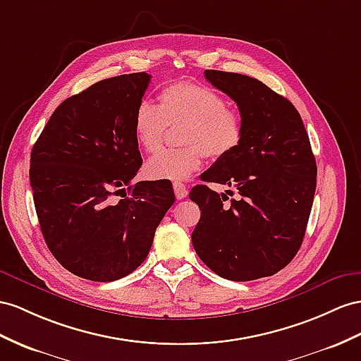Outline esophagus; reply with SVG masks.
Segmentation results:
<instances>
[{
    "label": "esophagus",
    "instance_id": "34e87169",
    "mask_svg": "<svg viewBox=\"0 0 361 361\" xmlns=\"http://www.w3.org/2000/svg\"><path fill=\"white\" fill-rule=\"evenodd\" d=\"M173 192H175V197H177V200H183L186 198L188 195V188L184 186L183 183H173Z\"/></svg>",
    "mask_w": 361,
    "mask_h": 361
}]
</instances>
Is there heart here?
<instances>
[{"label": "heart", "mask_w": 361, "mask_h": 361, "mask_svg": "<svg viewBox=\"0 0 361 361\" xmlns=\"http://www.w3.org/2000/svg\"><path fill=\"white\" fill-rule=\"evenodd\" d=\"M159 105L142 102L133 117L137 145L146 152L159 149L168 125L184 123L180 149H163L145 164L152 180L181 181L202 164V154L212 160L226 159L244 138V118L218 91L195 82H175L159 92Z\"/></svg>", "instance_id": "obj_1"}]
</instances>
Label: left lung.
Wrapping results in <instances>:
<instances>
[{
  "label": "left lung",
  "mask_w": 361,
  "mask_h": 361,
  "mask_svg": "<svg viewBox=\"0 0 361 361\" xmlns=\"http://www.w3.org/2000/svg\"><path fill=\"white\" fill-rule=\"evenodd\" d=\"M206 79L232 97L244 118L238 149L201 175L233 186L238 198L192 188L201 218L192 232L200 259L228 281L273 276L302 245L316 193L317 166L298 109L261 80L206 70ZM228 192V190H227Z\"/></svg>",
  "instance_id": "1"
}]
</instances>
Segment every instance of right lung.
Wrapping results in <instances>:
<instances>
[{"instance_id":"add662e5","label":"right lung","mask_w":361,"mask_h":361,"mask_svg":"<svg viewBox=\"0 0 361 361\" xmlns=\"http://www.w3.org/2000/svg\"><path fill=\"white\" fill-rule=\"evenodd\" d=\"M149 80L146 73L109 78L63 100L32 149L45 244L88 281H117L140 267L175 201L169 183L131 184L143 163L133 117Z\"/></svg>"}]
</instances>
